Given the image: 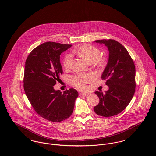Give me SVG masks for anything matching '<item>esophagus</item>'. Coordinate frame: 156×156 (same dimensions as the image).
Returning <instances> with one entry per match:
<instances>
[{
  "label": "esophagus",
  "instance_id": "1",
  "mask_svg": "<svg viewBox=\"0 0 156 156\" xmlns=\"http://www.w3.org/2000/svg\"><path fill=\"white\" fill-rule=\"evenodd\" d=\"M79 95L81 96V97H82V96H83V97H87V96L88 95V94H87V93H82H82H80Z\"/></svg>",
  "mask_w": 156,
  "mask_h": 156
}]
</instances>
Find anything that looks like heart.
Segmentation results:
<instances>
[{
    "label": "heart",
    "mask_w": 156,
    "mask_h": 156,
    "mask_svg": "<svg viewBox=\"0 0 156 156\" xmlns=\"http://www.w3.org/2000/svg\"><path fill=\"white\" fill-rule=\"evenodd\" d=\"M73 52L79 56L82 57L89 62L94 61L95 64L99 67L102 66L105 63V59L102 57H99L100 54V50L95 46L90 44H84L77 49H75ZM72 61V55L71 54L67 55L63 61V67L68 69L70 67ZM92 77L90 74H80L74 75L69 77L71 83L77 89L83 90L86 89V83L89 82Z\"/></svg>",
    "instance_id": "1"
}]
</instances>
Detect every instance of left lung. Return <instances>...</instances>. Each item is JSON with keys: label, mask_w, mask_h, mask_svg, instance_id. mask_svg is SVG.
Listing matches in <instances>:
<instances>
[{"label": "left lung", "mask_w": 156, "mask_h": 156, "mask_svg": "<svg viewBox=\"0 0 156 156\" xmlns=\"http://www.w3.org/2000/svg\"><path fill=\"white\" fill-rule=\"evenodd\" d=\"M96 43L108 47L109 56L102 75L106 80L109 90L105 94L95 91L100 102L94 108L100 116L109 117L124 111L131 101L136 88L135 66L127 49L119 42L112 40H96Z\"/></svg>", "instance_id": "1"}]
</instances>
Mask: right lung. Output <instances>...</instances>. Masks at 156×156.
Instances as JSON below:
<instances>
[{
	"label": "right lung",
	"mask_w": 156,
	"mask_h": 156,
	"mask_svg": "<svg viewBox=\"0 0 156 156\" xmlns=\"http://www.w3.org/2000/svg\"><path fill=\"white\" fill-rule=\"evenodd\" d=\"M71 46L45 42L35 47L25 62V94L35 112L50 121L61 122L69 118L79 95L73 88L62 93L53 88L62 74L60 55Z\"/></svg>",
	"instance_id": "obj_1"
}]
</instances>
